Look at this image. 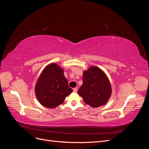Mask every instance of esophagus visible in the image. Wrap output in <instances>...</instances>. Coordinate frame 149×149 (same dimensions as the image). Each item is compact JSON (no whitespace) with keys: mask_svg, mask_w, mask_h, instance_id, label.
<instances>
[{"mask_svg":"<svg viewBox=\"0 0 149 149\" xmlns=\"http://www.w3.org/2000/svg\"><path fill=\"white\" fill-rule=\"evenodd\" d=\"M73 91L74 92V93H76L78 91V88H73Z\"/></svg>","mask_w":149,"mask_h":149,"instance_id":"1","label":"esophagus"}]
</instances>
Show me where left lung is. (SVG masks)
<instances>
[{
  "label": "left lung",
  "mask_w": 149,
  "mask_h": 149,
  "mask_svg": "<svg viewBox=\"0 0 149 149\" xmlns=\"http://www.w3.org/2000/svg\"><path fill=\"white\" fill-rule=\"evenodd\" d=\"M83 84L78 94L92 107L106 104L111 96L112 87L106 74L100 68L90 66L83 72Z\"/></svg>",
  "instance_id": "8db88e82"
}]
</instances>
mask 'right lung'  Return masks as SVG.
Listing matches in <instances>:
<instances>
[{"label": "right lung", "instance_id": "obj_1", "mask_svg": "<svg viewBox=\"0 0 149 149\" xmlns=\"http://www.w3.org/2000/svg\"><path fill=\"white\" fill-rule=\"evenodd\" d=\"M73 92L64 75L63 68L56 63L45 67L37 79L35 93L37 100L45 107L53 109L64 102Z\"/></svg>", "mask_w": 149, "mask_h": 149}]
</instances>
